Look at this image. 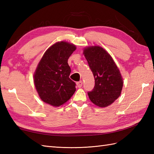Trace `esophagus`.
<instances>
[{"label": "esophagus", "mask_w": 154, "mask_h": 154, "mask_svg": "<svg viewBox=\"0 0 154 154\" xmlns=\"http://www.w3.org/2000/svg\"><path fill=\"white\" fill-rule=\"evenodd\" d=\"M77 87H79V88L82 87V85H83V81H79V82H77Z\"/></svg>", "instance_id": "esophagus-1"}]
</instances>
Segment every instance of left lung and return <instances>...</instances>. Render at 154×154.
<instances>
[{
  "label": "left lung",
  "mask_w": 154,
  "mask_h": 154,
  "mask_svg": "<svg viewBox=\"0 0 154 154\" xmlns=\"http://www.w3.org/2000/svg\"><path fill=\"white\" fill-rule=\"evenodd\" d=\"M83 54L94 78V89L88 92L91 102L106 107L120 95L123 80L119 68L108 52L100 46L85 48Z\"/></svg>",
  "instance_id": "1"
}]
</instances>
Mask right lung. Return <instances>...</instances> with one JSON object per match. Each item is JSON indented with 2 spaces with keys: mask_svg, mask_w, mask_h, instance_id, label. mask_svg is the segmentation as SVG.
I'll return each mask as SVG.
<instances>
[{
  "mask_svg": "<svg viewBox=\"0 0 154 154\" xmlns=\"http://www.w3.org/2000/svg\"><path fill=\"white\" fill-rule=\"evenodd\" d=\"M76 50L75 45L59 42L45 52L34 75L35 89L40 99L53 106H60L76 91V84L69 78L68 59Z\"/></svg>",
  "mask_w": 154,
  "mask_h": 154,
  "instance_id": "obj_1",
  "label": "right lung"
}]
</instances>
